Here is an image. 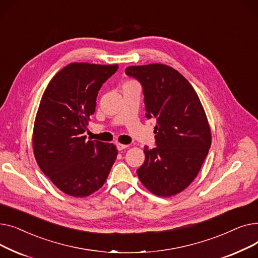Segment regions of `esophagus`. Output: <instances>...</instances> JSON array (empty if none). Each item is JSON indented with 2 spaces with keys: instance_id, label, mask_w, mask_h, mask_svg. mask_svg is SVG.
I'll use <instances>...</instances> for the list:
<instances>
[{
  "instance_id": "obj_1",
  "label": "esophagus",
  "mask_w": 258,
  "mask_h": 258,
  "mask_svg": "<svg viewBox=\"0 0 258 258\" xmlns=\"http://www.w3.org/2000/svg\"><path fill=\"white\" fill-rule=\"evenodd\" d=\"M116 147H117L118 151H122V150H125V148L127 147V145L121 144V143H117V144H116Z\"/></svg>"
}]
</instances>
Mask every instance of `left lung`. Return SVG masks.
Listing matches in <instances>:
<instances>
[{
    "instance_id": "obj_1",
    "label": "left lung",
    "mask_w": 258,
    "mask_h": 258,
    "mask_svg": "<svg viewBox=\"0 0 258 258\" xmlns=\"http://www.w3.org/2000/svg\"><path fill=\"white\" fill-rule=\"evenodd\" d=\"M125 74L142 86L145 117L157 119V146H144L139 180L156 196L177 195L195 180L209 152L211 133L204 108L189 81L171 67L131 66Z\"/></svg>"
}]
</instances>
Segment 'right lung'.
I'll use <instances>...</instances> for the list:
<instances>
[{
    "instance_id": "right-lung-1",
    "label": "right lung",
    "mask_w": 258,
    "mask_h": 258,
    "mask_svg": "<svg viewBox=\"0 0 258 258\" xmlns=\"http://www.w3.org/2000/svg\"><path fill=\"white\" fill-rule=\"evenodd\" d=\"M118 64L73 62L57 72L40 100L33 128V152L42 171L75 198L97 191L117 158L112 143L87 141L84 133L98 91Z\"/></svg>"
}]
</instances>
